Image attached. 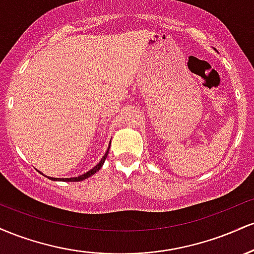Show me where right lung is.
Returning <instances> with one entry per match:
<instances>
[{"label":"right lung","instance_id":"right-lung-1","mask_svg":"<svg viewBox=\"0 0 254 254\" xmlns=\"http://www.w3.org/2000/svg\"><path fill=\"white\" fill-rule=\"evenodd\" d=\"M109 150H110V147H109V149H107L106 154H105L103 159L100 160V162H99V164H98L97 166H94V167H93L92 170L87 172V173L82 174V176H78V177H76V178H50V179H52V180H62V182H81V180H83V179H87V178L92 177L93 174H95V173H97V172H98L99 170H100V168H101V166L104 165L105 160H106V157H107V154H109Z\"/></svg>","mask_w":254,"mask_h":254}]
</instances>
